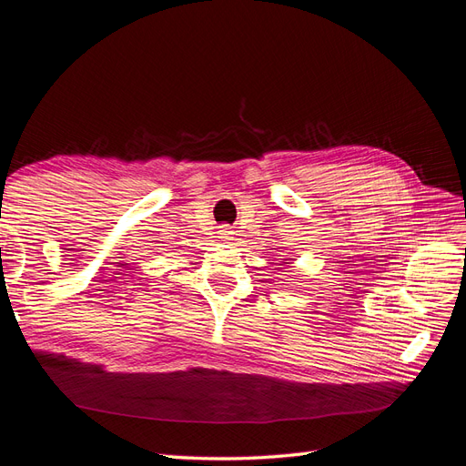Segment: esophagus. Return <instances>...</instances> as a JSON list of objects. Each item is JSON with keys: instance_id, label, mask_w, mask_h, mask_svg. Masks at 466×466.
<instances>
[{"instance_id": "1", "label": "esophagus", "mask_w": 466, "mask_h": 466, "mask_svg": "<svg viewBox=\"0 0 466 466\" xmlns=\"http://www.w3.org/2000/svg\"><path fill=\"white\" fill-rule=\"evenodd\" d=\"M218 234H220V238L224 242H228V240H234V230L230 228V226H220V230H218Z\"/></svg>"}]
</instances>
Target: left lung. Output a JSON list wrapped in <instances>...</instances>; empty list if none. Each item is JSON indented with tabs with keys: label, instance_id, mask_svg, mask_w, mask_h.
I'll return each mask as SVG.
<instances>
[{
	"label": "left lung",
	"instance_id": "1",
	"mask_svg": "<svg viewBox=\"0 0 466 466\" xmlns=\"http://www.w3.org/2000/svg\"><path fill=\"white\" fill-rule=\"evenodd\" d=\"M281 263H287V259H285V261H281Z\"/></svg>",
	"mask_w": 466,
	"mask_h": 466
}]
</instances>
